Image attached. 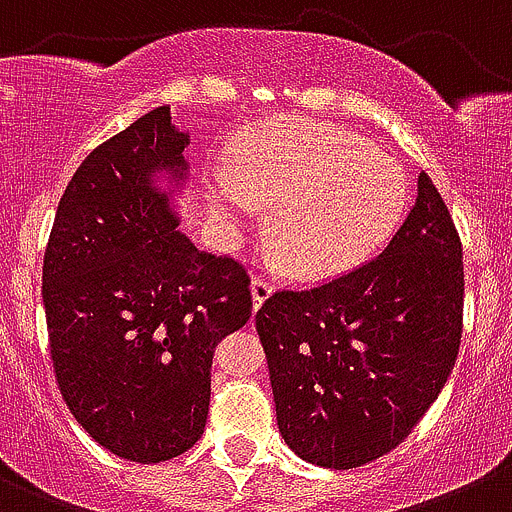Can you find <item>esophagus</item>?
Here are the masks:
<instances>
[{
  "instance_id": "esophagus-1",
  "label": "esophagus",
  "mask_w": 512,
  "mask_h": 512,
  "mask_svg": "<svg viewBox=\"0 0 512 512\" xmlns=\"http://www.w3.org/2000/svg\"><path fill=\"white\" fill-rule=\"evenodd\" d=\"M274 294V281L264 279V276H253L251 279V306L253 311H259L264 301Z\"/></svg>"
}]
</instances>
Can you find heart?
<instances>
[{
	"label": "heart",
	"mask_w": 512,
	"mask_h": 512,
	"mask_svg": "<svg viewBox=\"0 0 512 512\" xmlns=\"http://www.w3.org/2000/svg\"><path fill=\"white\" fill-rule=\"evenodd\" d=\"M233 186L211 193L226 228H246L274 206L271 238L294 274L347 271L377 251L407 206V178L392 155L342 125L279 118L261 125L228 160Z\"/></svg>",
	"instance_id": "1"
}]
</instances>
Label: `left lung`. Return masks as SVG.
I'll return each mask as SVG.
<instances>
[{"mask_svg": "<svg viewBox=\"0 0 512 512\" xmlns=\"http://www.w3.org/2000/svg\"><path fill=\"white\" fill-rule=\"evenodd\" d=\"M462 248L427 173L382 256L256 314L276 425L319 467L352 470L397 447L445 387L460 347Z\"/></svg>", "mask_w": 512, "mask_h": 512, "instance_id": "obj_1", "label": "left lung"}]
</instances>
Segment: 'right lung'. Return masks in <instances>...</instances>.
Here are the masks:
<instances>
[{"instance_id": "1", "label": "right lung", "mask_w": 512, "mask_h": 512, "mask_svg": "<svg viewBox=\"0 0 512 512\" xmlns=\"http://www.w3.org/2000/svg\"><path fill=\"white\" fill-rule=\"evenodd\" d=\"M188 145L160 105L92 150L62 193L42 266L67 407L97 445L143 465L201 440L213 349L251 314L246 271L178 231Z\"/></svg>"}]
</instances>
